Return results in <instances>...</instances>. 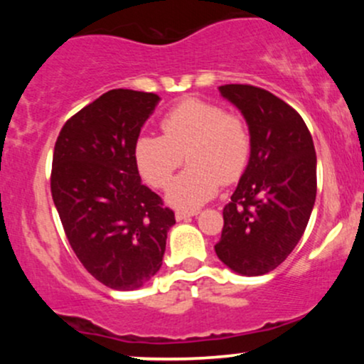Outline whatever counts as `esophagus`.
Listing matches in <instances>:
<instances>
[{
  "label": "esophagus",
  "instance_id": "obj_1",
  "mask_svg": "<svg viewBox=\"0 0 364 364\" xmlns=\"http://www.w3.org/2000/svg\"><path fill=\"white\" fill-rule=\"evenodd\" d=\"M193 215H198V210H178L176 220H186Z\"/></svg>",
  "mask_w": 364,
  "mask_h": 364
}]
</instances>
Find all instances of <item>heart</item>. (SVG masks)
I'll use <instances>...</instances> for the list:
<instances>
[{
  "instance_id": "1",
  "label": "heart",
  "mask_w": 364,
  "mask_h": 364,
  "mask_svg": "<svg viewBox=\"0 0 364 364\" xmlns=\"http://www.w3.org/2000/svg\"><path fill=\"white\" fill-rule=\"evenodd\" d=\"M161 135H140L135 161L154 188H166L186 155L191 166L168 188V202L176 208H196L224 185L235 183L248 166L252 140L240 116L198 97L178 102L161 119Z\"/></svg>"
}]
</instances>
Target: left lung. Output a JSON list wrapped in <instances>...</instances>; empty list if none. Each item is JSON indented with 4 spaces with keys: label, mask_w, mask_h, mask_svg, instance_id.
<instances>
[{
    "label": "left lung",
    "mask_w": 364,
    "mask_h": 364,
    "mask_svg": "<svg viewBox=\"0 0 364 364\" xmlns=\"http://www.w3.org/2000/svg\"><path fill=\"white\" fill-rule=\"evenodd\" d=\"M241 111L252 150L215 245L232 272L263 275L289 257L301 240L316 198V154L301 116L289 104L253 85H220Z\"/></svg>",
    "instance_id": "left-lung-1"
}]
</instances>
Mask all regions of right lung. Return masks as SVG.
Here are the masks:
<instances>
[{
    "label": "right lung",
    "instance_id": "obj_1",
    "mask_svg": "<svg viewBox=\"0 0 364 364\" xmlns=\"http://www.w3.org/2000/svg\"><path fill=\"white\" fill-rule=\"evenodd\" d=\"M161 101L114 89L72 116L53 156L51 193L82 265L104 286L133 291L159 272L174 212L141 183L140 129Z\"/></svg>",
    "mask_w": 364,
    "mask_h": 364
}]
</instances>
